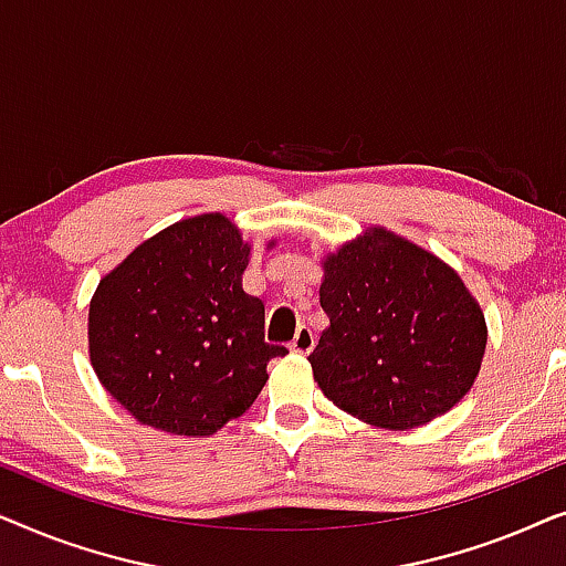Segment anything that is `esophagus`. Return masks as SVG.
<instances>
[{
	"instance_id": "esophagus-1",
	"label": "esophagus",
	"mask_w": 566,
	"mask_h": 566,
	"mask_svg": "<svg viewBox=\"0 0 566 566\" xmlns=\"http://www.w3.org/2000/svg\"><path fill=\"white\" fill-rule=\"evenodd\" d=\"M312 347H314V332L306 327H298V332H296V337H293V343H291V350L293 353H301V355H306V353H312Z\"/></svg>"
}]
</instances>
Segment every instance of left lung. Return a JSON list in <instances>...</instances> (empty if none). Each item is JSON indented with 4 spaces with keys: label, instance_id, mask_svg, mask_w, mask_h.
<instances>
[{
    "label": "left lung",
    "instance_id": "obj_1",
    "mask_svg": "<svg viewBox=\"0 0 566 566\" xmlns=\"http://www.w3.org/2000/svg\"><path fill=\"white\" fill-rule=\"evenodd\" d=\"M329 327L308 355L329 401L363 422L407 430L443 415L482 368L486 324L461 277L384 229L324 262Z\"/></svg>",
    "mask_w": 566,
    "mask_h": 566
}]
</instances>
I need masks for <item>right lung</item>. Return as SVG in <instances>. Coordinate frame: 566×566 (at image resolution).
Masks as SVG:
<instances>
[{
	"label": "right lung",
	"instance_id": "1",
	"mask_svg": "<svg viewBox=\"0 0 566 566\" xmlns=\"http://www.w3.org/2000/svg\"><path fill=\"white\" fill-rule=\"evenodd\" d=\"M250 247L221 213L159 231L99 281L90 358L107 391L151 428L211 436L252 407L268 363L265 304L242 289Z\"/></svg>",
	"mask_w": 566,
	"mask_h": 566
}]
</instances>
